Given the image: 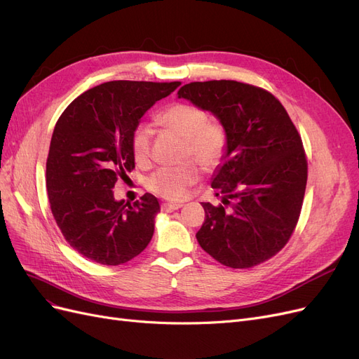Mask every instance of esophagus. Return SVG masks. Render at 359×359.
<instances>
[{"label": "esophagus", "instance_id": "1", "mask_svg": "<svg viewBox=\"0 0 359 359\" xmlns=\"http://www.w3.org/2000/svg\"><path fill=\"white\" fill-rule=\"evenodd\" d=\"M183 205L182 204H163L161 205V210L164 211V212H173V211H176V210H179V208H182Z\"/></svg>", "mask_w": 359, "mask_h": 359}]
</instances>
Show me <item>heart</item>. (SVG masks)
<instances>
[{
	"label": "heart",
	"instance_id": "obj_1",
	"mask_svg": "<svg viewBox=\"0 0 359 359\" xmlns=\"http://www.w3.org/2000/svg\"><path fill=\"white\" fill-rule=\"evenodd\" d=\"M160 123L170 132L186 139V155L204 167L211 168L220 163L227 147V136L222 124L210 121L199 107L176 104L160 116ZM132 151L137 163H147L151 157V128L137 126L132 135ZM201 176V168L195 161L177 167H161L148 179V188L157 195L179 201L186 195Z\"/></svg>",
	"mask_w": 359,
	"mask_h": 359
}]
</instances>
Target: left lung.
<instances>
[{
  "label": "left lung",
  "instance_id": "1",
  "mask_svg": "<svg viewBox=\"0 0 359 359\" xmlns=\"http://www.w3.org/2000/svg\"><path fill=\"white\" fill-rule=\"evenodd\" d=\"M179 98L210 111L227 147L211 186L223 205L201 202V248L223 266L248 269L276 255L298 223L306 186L301 136L270 92L236 81L184 85Z\"/></svg>",
  "mask_w": 359,
  "mask_h": 359
}]
</instances>
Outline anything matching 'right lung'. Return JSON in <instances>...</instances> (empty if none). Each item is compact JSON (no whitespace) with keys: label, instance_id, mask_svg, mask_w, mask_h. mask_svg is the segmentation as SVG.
I'll return each instance as SVG.
<instances>
[{"label":"right lung","instance_id":"add662e5","mask_svg":"<svg viewBox=\"0 0 359 359\" xmlns=\"http://www.w3.org/2000/svg\"><path fill=\"white\" fill-rule=\"evenodd\" d=\"M180 82L114 81L88 89L60 116L46 160L53 215L69 245L102 266L141 254L154 235L158 199L133 205L114 198L118 177L133 170L132 135L149 108Z\"/></svg>","mask_w":359,"mask_h":359}]
</instances>
